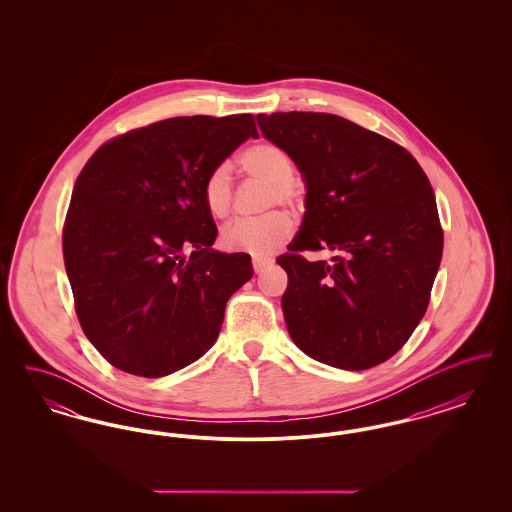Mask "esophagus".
Masks as SVG:
<instances>
[{
    "label": "esophagus",
    "mask_w": 512,
    "mask_h": 512,
    "mask_svg": "<svg viewBox=\"0 0 512 512\" xmlns=\"http://www.w3.org/2000/svg\"><path fill=\"white\" fill-rule=\"evenodd\" d=\"M272 265V259H263V257H253V270L259 274V272H263L265 268L270 267Z\"/></svg>",
    "instance_id": "34e87169"
}]
</instances>
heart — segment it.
Instances as JSON below:
<instances>
[{
    "instance_id": "obj_1",
    "label": "heart",
    "mask_w": 512,
    "mask_h": 512,
    "mask_svg": "<svg viewBox=\"0 0 512 512\" xmlns=\"http://www.w3.org/2000/svg\"><path fill=\"white\" fill-rule=\"evenodd\" d=\"M240 169L245 176L267 182L265 209L276 205L293 207L297 201L295 165L292 157L276 144L261 142L247 147L240 155ZM201 197L215 219H224L232 211L234 184L226 163L215 165L201 182ZM293 234V220L286 213H268L255 219H236L220 230V244L228 251L268 255L286 244Z\"/></svg>"
}]
</instances>
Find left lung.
<instances>
[{
	"label": "left lung",
	"mask_w": 512,
	"mask_h": 512,
	"mask_svg": "<svg viewBox=\"0 0 512 512\" xmlns=\"http://www.w3.org/2000/svg\"><path fill=\"white\" fill-rule=\"evenodd\" d=\"M307 182L299 234L276 263L295 345L324 365L365 370L393 357L424 317L443 253L432 184L405 147L330 113L259 115ZM332 248V264L303 250Z\"/></svg>",
	"instance_id": "left-lung-1"
}]
</instances>
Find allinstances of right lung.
I'll return each instance as SVG.
<instances>
[{
    "label": "right lung",
    "instance_id": "obj_1",
    "mask_svg": "<svg viewBox=\"0 0 512 512\" xmlns=\"http://www.w3.org/2000/svg\"><path fill=\"white\" fill-rule=\"evenodd\" d=\"M249 136H259L249 113L174 117L105 142L78 174L63 259L76 317L107 363L161 378L219 338L253 268L247 253L211 249L201 182Z\"/></svg>",
    "mask_w": 512,
    "mask_h": 512
}]
</instances>
